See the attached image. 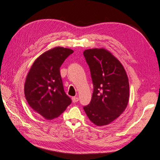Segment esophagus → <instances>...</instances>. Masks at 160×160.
<instances>
[{
	"instance_id": "34e87169",
	"label": "esophagus",
	"mask_w": 160,
	"mask_h": 160,
	"mask_svg": "<svg viewBox=\"0 0 160 160\" xmlns=\"http://www.w3.org/2000/svg\"><path fill=\"white\" fill-rule=\"evenodd\" d=\"M78 100H79V99H78V97H72V101L73 103H75V102H78Z\"/></svg>"
}]
</instances>
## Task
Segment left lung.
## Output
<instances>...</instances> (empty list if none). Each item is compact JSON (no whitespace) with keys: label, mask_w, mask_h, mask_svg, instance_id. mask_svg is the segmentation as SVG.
I'll list each match as a JSON object with an SVG mask.
<instances>
[{"label":"left lung","mask_w":160,"mask_h":160,"mask_svg":"<svg viewBox=\"0 0 160 160\" xmlns=\"http://www.w3.org/2000/svg\"><path fill=\"white\" fill-rule=\"evenodd\" d=\"M94 85L90 104L84 110L97 126L109 125L126 109L129 102L128 78L123 65L104 48L83 52Z\"/></svg>","instance_id":"left-lung-1"}]
</instances>
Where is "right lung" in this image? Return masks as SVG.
Wrapping results in <instances>:
<instances>
[{
    "label": "right lung",
    "instance_id": "right-lung-1",
    "mask_svg": "<svg viewBox=\"0 0 160 160\" xmlns=\"http://www.w3.org/2000/svg\"><path fill=\"white\" fill-rule=\"evenodd\" d=\"M73 51L56 47L41 54L32 64L25 82V95L29 106L47 120L58 117L71 99L65 93L60 67Z\"/></svg>",
    "mask_w": 160,
    "mask_h": 160
}]
</instances>
